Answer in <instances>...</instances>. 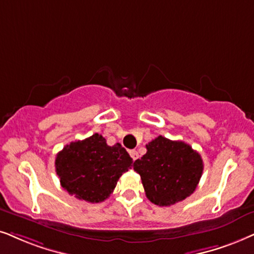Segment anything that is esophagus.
<instances>
[{
    "mask_svg": "<svg viewBox=\"0 0 254 254\" xmlns=\"http://www.w3.org/2000/svg\"><path fill=\"white\" fill-rule=\"evenodd\" d=\"M130 156H131V158H132L133 160H136L138 158V152H137L136 150H131L130 151Z\"/></svg>",
    "mask_w": 254,
    "mask_h": 254,
    "instance_id": "esophagus-1",
    "label": "esophagus"
}]
</instances>
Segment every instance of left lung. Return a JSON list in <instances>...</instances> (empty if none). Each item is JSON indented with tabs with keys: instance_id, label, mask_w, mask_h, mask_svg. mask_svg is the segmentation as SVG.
I'll return each mask as SVG.
<instances>
[{
	"instance_id": "left-lung-1",
	"label": "left lung",
	"mask_w": 254,
	"mask_h": 254,
	"mask_svg": "<svg viewBox=\"0 0 254 254\" xmlns=\"http://www.w3.org/2000/svg\"><path fill=\"white\" fill-rule=\"evenodd\" d=\"M203 169L200 155L189 144L163 136L146 144L145 155L133 163L147 199L158 206H170L193 193Z\"/></svg>"
}]
</instances>
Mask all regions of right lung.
Listing matches in <instances>:
<instances>
[{"mask_svg": "<svg viewBox=\"0 0 254 254\" xmlns=\"http://www.w3.org/2000/svg\"><path fill=\"white\" fill-rule=\"evenodd\" d=\"M120 143L109 146L102 134L71 142L56 156L55 168L64 190L77 199L101 203L112 193L118 179L132 166Z\"/></svg>", "mask_w": 254, "mask_h": 254, "instance_id": "obj_1", "label": "right lung"}]
</instances>
